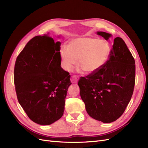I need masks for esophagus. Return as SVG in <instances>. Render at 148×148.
<instances>
[{
  "label": "esophagus",
  "mask_w": 148,
  "mask_h": 148,
  "mask_svg": "<svg viewBox=\"0 0 148 148\" xmlns=\"http://www.w3.org/2000/svg\"><path fill=\"white\" fill-rule=\"evenodd\" d=\"M78 80H79L78 76L75 75H73L71 78V82L72 83H77Z\"/></svg>",
  "instance_id": "1"
}]
</instances>
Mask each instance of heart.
I'll return each mask as SVG.
<instances>
[{
  "instance_id": "heart-1",
  "label": "heart",
  "mask_w": 148,
  "mask_h": 148,
  "mask_svg": "<svg viewBox=\"0 0 148 148\" xmlns=\"http://www.w3.org/2000/svg\"><path fill=\"white\" fill-rule=\"evenodd\" d=\"M60 54L61 66L65 71H72L77 60L80 68L87 73H92L106 63L110 54V47L104 40L82 37L70 40L68 48L62 47Z\"/></svg>"
}]
</instances>
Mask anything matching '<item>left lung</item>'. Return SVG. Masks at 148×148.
<instances>
[{"label": "left lung", "mask_w": 148, "mask_h": 148, "mask_svg": "<svg viewBox=\"0 0 148 148\" xmlns=\"http://www.w3.org/2000/svg\"><path fill=\"white\" fill-rule=\"evenodd\" d=\"M108 40L111 34L98 32ZM135 84V62L121 37L114 40L109 58L96 72L81 77L80 95L88 115L97 121L111 123L124 112Z\"/></svg>", "instance_id": "8db88e82"}]
</instances>
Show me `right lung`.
Returning a JSON list of instances; mask_svg holds the SVG:
<instances>
[{"label": "right lung", "instance_id": "add662e5", "mask_svg": "<svg viewBox=\"0 0 148 148\" xmlns=\"http://www.w3.org/2000/svg\"><path fill=\"white\" fill-rule=\"evenodd\" d=\"M60 42L33 37L17 56L14 83L19 103L31 121L47 125L63 115L69 73L61 67Z\"/></svg>", "mask_w": 148, "mask_h": 148}]
</instances>
